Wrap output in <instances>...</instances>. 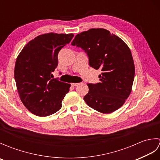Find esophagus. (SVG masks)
Segmentation results:
<instances>
[{
    "label": "esophagus",
    "mask_w": 160,
    "mask_h": 160,
    "mask_svg": "<svg viewBox=\"0 0 160 160\" xmlns=\"http://www.w3.org/2000/svg\"><path fill=\"white\" fill-rule=\"evenodd\" d=\"M80 83H71V85L73 86V87H76V86H78L79 85Z\"/></svg>",
    "instance_id": "1"
}]
</instances>
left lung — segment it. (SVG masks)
<instances>
[{
    "mask_svg": "<svg viewBox=\"0 0 160 160\" xmlns=\"http://www.w3.org/2000/svg\"><path fill=\"white\" fill-rule=\"evenodd\" d=\"M71 45L84 50L89 65L102 71L100 82L87 84L89 92L84 100L88 106L102 113L118 110L130 95L134 80L135 65L128 45L102 28L78 33Z\"/></svg>",
    "mask_w": 160,
    "mask_h": 160,
    "instance_id": "1",
    "label": "left lung"
}]
</instances>
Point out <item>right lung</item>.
Listing matches in <instances>:
<instances>
[{"instance_id":"add662e5","label":"right lung","mask_w":160,"mask_h":160,"mask_svg":"<svg viewBox=\"0 0 160 160\" xmlns=\"http://www.w3.org/2000/svg\"><path fill=\"white\" fill-rule=\"evenodd\" d=\"M73 33H48L38 36L17 57L14 78L20 99L28 109L40 117L58 111L70 84L52 79L58 55L73 38Z\"/></svg>"}]
</instances>
